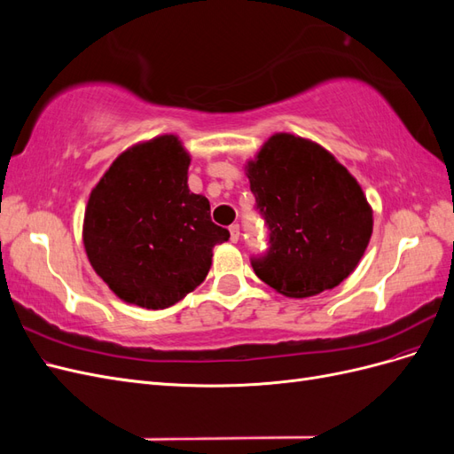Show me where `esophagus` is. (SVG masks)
Masks as SVG:
<instances>
[{
	"instance_id": "34e87169",
	"label": "esophagus",
	"mask_w": 454,
	"mask_h": 454,
	"mask_svg": "<svg viewBox=\"0 0 454 454\" xmlns=\"http://www.w3.org/2000/svg\"><path fill=\"white\" fill-rule=\"evenodd\" d=\"M229 232H231V242H239V239H240V225L239 223L231 225Z\"/></svg>"
}]
</instances>
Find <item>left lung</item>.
Masks as SVG:
<instances>
[{"label": "left lung", "instance_id": "left-lung-1", "mask_svg": "<svg viewBox=\"0 0 454 454\" xmlns=\"http://www.w3.org/2000/svg\"><path fill=\"white\" fill-rule=\"evenodd\" d=\"M269 248L252 255L257 277L286 297H310L345 280L362 259L373 214L358 182L324 147L277 134L248 164Z\"/></svg>", "mask_w": 454, "mask_h": 454}]
</instances>
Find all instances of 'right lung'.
<instances>
[{
	"label": "right lung",
	"mask_w": 454,
	"mask_h": 454,
	"mask_svg": "<svg viewBox=\"0 0 454 454\" xmlns=\"http://www.w3.org/2000/svg\"><path fill=\"white\" fill-rule=\"evenodd\" d=\"M189 155L176 136L134 145L92 189L83 242L92 269L127 303L159 310L206 278L229 231L187 187Z\"/></svg>",
	"instance_id": "obj_1"
}]
</instances>
